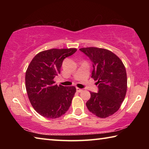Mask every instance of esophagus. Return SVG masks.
<instances>
[{"mask_svg": "<svg viewBox=\"0 0 149 149\" xmlns=\"http://www.w3.org/2000/svg\"><path fill=\"white\" fill-rule=\"evenodd\" d=\"M76 91H77L78 93H81V92H82V91H83V89H79V88L77 87V88H76Z\"/></svg>", "mask_w": 149, "mask_h": 149, "instance_id": "1", "label": "esophagus"}]
</instances>
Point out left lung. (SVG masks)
Instances as JSON below:
<instances>
[{
	"instance_id": "8db88e82",
	"label": "left lung",
	"mask_w": 149,
	"mask_h": 149,
	"mask_svg": "<svg viewBox=\"0 0 149 149\" xmlns=\"http://www.w3.org/2000/svg\"><path fill=\"white\" fill-rule=\"evenodd\" d=\"M93 63L91 77L97 81L98 93L90 92L86 106L97 116L105 118L114 114L125 99L127 91L125 68L116 55L107 49L97 47L79 49Z\"/></svg>"
}]
</instances>
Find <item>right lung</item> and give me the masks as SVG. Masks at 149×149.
Segmentation results:
<instances>
[{"mask_svg": "<svg viewBox=\"0 0 149 149\" xmlns=\"http://www.w3.org/2000/svg\"><path fill=\"white\" fill-rule=\"evenodd\" d=\"M74 49H52L40 52L26 72V88L32 107L42 116L59 118L68 110L76 92L74 86L55 84L63 60L76 52Z\"/></svg>", "mask_w": 149, "mask_h": 149, "instance_id": "obj_1", "label": "right lung"}]
</instances>
